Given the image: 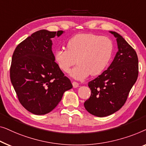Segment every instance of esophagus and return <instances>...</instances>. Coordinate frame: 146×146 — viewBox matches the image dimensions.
I'll list each match as a JSON object with an SVG mask.
<instances>
[{
	"label": "esophagus",
	"mask_w": 146,
	"mask_h": 146,
	"mask_svg": "<svg viewBox=\"0 0 146 146\" xmlns=\"http://www.w3.org/2000/svg\"><path fill=\"white\" fill-rule=\"evenodd\" d=\"M72 85H73V87L74 88H77L78 87H79V83L76 81H73L72 83Z\"/></svg>",
	"instance_id": "esophagus-1"
}]
</instances>
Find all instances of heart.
I'll list each match as a JSON object with an SVG mask.
<instances>
[{"mask_svg":"<svg viewBox=\"0 0 146 146\" xmlns=\"http://www.w3.org/2000/svg\"><path fill=\"white\" fill-rule=\"evenodd\" d=\"M113 43L109 38L94 34H79L67 43V50H57L54 60L63 72L69 73L77 63L71 75L83 79L89 75H98L109 64L113 53Z\"/></svg>","mask_w":146,"mask_h":146,"instance_id":"obj_1","label":"heart"}]
</instances>
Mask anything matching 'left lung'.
<instances>
[{
    "instance_id": "1",
    "label": "left lung",
    "mask_w": 146,
    "mask_h": 146,
    "mask_svg": "<svg viewBox=\"0 0 146 146\" xmlns=\"http://www.w3.org/2000/svg\"><path fill=\"white\" fill-rule=\"evenodd\" d=\"M118 51L108 68L88 83L91 95L84 103L90 114L104 117L114 113L126 102L138 76V58L134 49L118 33Z\"/></svg>"
}]
</instances>
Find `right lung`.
I'll list each match as a JSON object with an SVG mask.
<instances>
[{"label":"right lung","mask_w":146,"mask_h":146,"mask_svg":"<svg viewBox=\"0 0 146 146\" xmlns=\"http://www.w3.org/2000/svg\"><path fill=\"white\" fill-rule=\"evenodd\" d=\"M63 33L62 30L37 31L20 43L12 55L11 83L20 104L34 114L52 111L64 92L73 87L55 62L52 50L51 39Z\"/></svg>","instance_id":"right-lung-1"}]
</instances>
